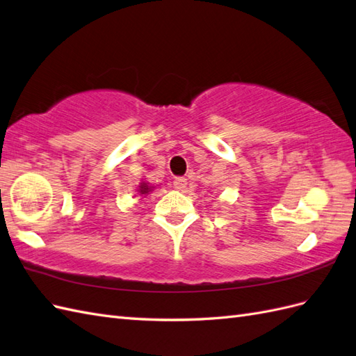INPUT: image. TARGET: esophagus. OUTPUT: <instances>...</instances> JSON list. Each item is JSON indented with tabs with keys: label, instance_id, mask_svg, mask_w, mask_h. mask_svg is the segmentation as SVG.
<instances>
[{
	"label": "esophagus",
	"instance_id": "34e87169",
	"mask_svg": "<svg viewBox=\"0 0 356 356\" xmlns=\"http://www.w3.org/2000/svg\"><path fill=\"white\" fill-rule=\"evenodd\" d=\"M174 187L178 190V191H182L186 187H187V179L186 178H175L174 179Z\"/></svg>",
	"mask_w": 356,
	"mask_h": 356
}]
</instances>
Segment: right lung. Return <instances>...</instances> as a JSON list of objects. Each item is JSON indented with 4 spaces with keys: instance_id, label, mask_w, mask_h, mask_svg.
I'll return each mask as SVG.
<instances>
[{
    "instance_id": "obj_1",
    "label": "right lung",
    "mask_w": 356,
    "mask_h": 356,
    "mask_svg": "<svg viewBox=\"0 0 356 356\" xmlns=\"http://www.w3.org/2000/svg\"><path fill=\"white\" fill-rule=\"evenodd\" d=\"M154 188H156V186L149 184L148 181L143 179L141 182H139V186H138L136 193H138V196H139V197H147V196L149 195V193H153V191H154Z\"/></svg>"
}]
</instances>
